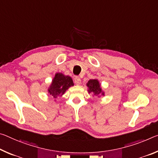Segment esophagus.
Listing matches in <instances>:
<instances>
[{
  "label": "esophagus",
  "instance_id": "34e87169",
  "mask_svg": "<svg viewBox=\"0 0 158 158\" xmlns=\"http://www.w3.org/2000/svg\"><path fill=\"white\" fill-rule=\"evenodd\" d=\"M74 83L77 85H79L81 84V79L79 78V77H75L74 78Z\"/></svg>",
  "mask_w": 158,
  "mask_h": 158
}]
</instances>
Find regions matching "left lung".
Masks as SVG:
<instances>
[{
    "label": "left lung",
    "mask_w": 158,
    "mask_h": 158,
    "mask_svg": "<svg viewBox=\"0 0 158 158\" xmlns=\"http://www.w3.org/2000/svg\"><path fill=\"white\" fill-rule=\"evenodd\" d=\"M86 86H88V91L94 94V96H104V92L102 91L101 84H100L98 80V79H90L86 84ZM99 97V96H98Z\"/></svg>",
    "instance_id": "left-lung-1"
}]
</instances>
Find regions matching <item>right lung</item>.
I'll return each mask as SVG.
<instances>
[{"mask_svg": "<svg viewBox=\"0 0 158 158\" xmlns=\"http://www.w3.org/2000/svg\"><path fill=\"white\" fill-rule=\"evenodd\" d=\"M72 86L74 83L71 77L62 73H56L48 91L54 98H56L58 96H62Z\"/></svg>", "mask_w": 158, "mask_h": 158, "instance_id": "right-lung-1", "label": "right lung"}]
</instances>
